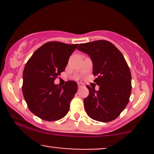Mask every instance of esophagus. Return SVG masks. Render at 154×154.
Wrapping results in <instances>:
<instances>
[{
  "instance_id": "34e87169",
  "label": "esophagus",
  "mask_w": 154,
  "mask_h": 154,
  "mask_svg": "<svg viewBox=\"0 0 154 154\" xmlns=\"http://www.w3.org/2000/svg\"><path fill=\"white\" fill-rule=\"evenodd\" d=\"M83 85L82 84H81V83H78V88H82V87H83Z\"/></svg>"
}]
</instances>
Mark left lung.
I'll use <instances>...</instances> for the list:
<instances>
[{
  "instance_id": "1",
  "label": "left lung",
  "mask_w": 154,
  "mask_h": 154,
  "mask_svg": "<svg viewBox=\"0 0 154 154\" xmlns=\"http://www.w3.org/2000/svg\"><path fill=\"white\" fill-rule=\"evenodd\" d=\"M77 50L89 55L93 62L94 82L99 90L86 87L89 95L84 99L86 113L91 119L109 122L119 116L131 94V73L122 54L107 40L79 44Z\"/></svg>"
}]
</instances>
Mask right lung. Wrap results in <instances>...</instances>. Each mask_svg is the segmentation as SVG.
Listing matches in <instances>:
<instances>
[{
  "instance_id": "1",
  "label": "right lung",
  "mask_w": 154,
  "mask_h": 154,
  "mask_svg": "<svg viewBox=\"0 0 154 154\" xmlns=\"http://www.w3.org/2000/svg\"><path fill=\"white\" fill-rule=\"evenodd\" d=\"M78 44L51 41L36 50L23 72L22 93L27 106L45 121H56L66 115L77 91L75 81L62 87L54 80L65 70L69 59Z\"/></svg>"
}]
</instances>
